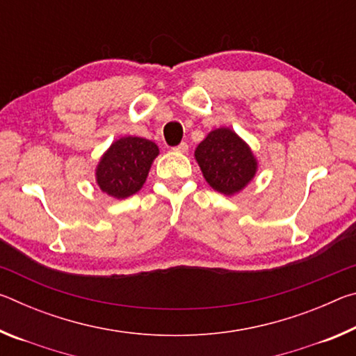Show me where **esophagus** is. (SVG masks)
<instances>
[{
    "label": "esophagus",
    "mask_w": 356,
    "mask_h": 356,
    "mask_svg": "<svg viewBox=\"0 0 356 356\" xmlns=\"http://www.w3.org/2000/svg\"><path fill=\"white\" fill-rule=\"evenodd\" d=\"M174 150H176V152H180V154H185L186 150H188V144H186V143H180L179 146L174 147Z\"/></svg>",
    "instance_id": "1"
}]
</instances>
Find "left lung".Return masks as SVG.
<instances>
[{"label": "left lung", "mask_w": 356, "mask_h": 356, "mask_svg": "<svg viewBox=\"0 0 356 356\" xmlns=\"http://www.w3.org/2000/svg\"><path fill=\"white\" fill-rule=\"evenodd\" d=\"M195 156L207 184L227 196L243 190L257 170L248 144L229 129L210 131L196 147Z\"/></svg>", "instance_id": "1"}]
</instances>
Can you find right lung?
Returning <instances> with one entry per match:
<instances>
[{
  "label": "right lung",
  "instance_id": "right-lung-1",
  "mask_svg": "<svg viewBox=\"0 0 356 356\" xmlns=\"http://www.w3.org/2000/svg\"><path fill=\"white\" fill-rule=\"evenodd\" d=\"M156 155V144L144 138L125 136L114 141L95 171L100 190L118 200L135 195L146 182Z\"/></svg>",
  "mask_w": 356,
  "mask_h": 356
}]
</instances>
